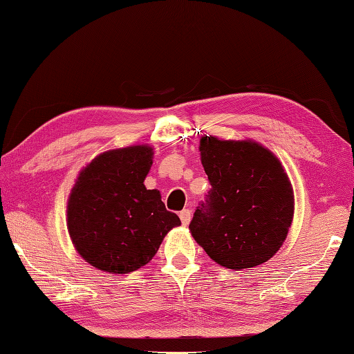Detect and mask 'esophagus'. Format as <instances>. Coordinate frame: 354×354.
Here are the masks:
<instances>
[{
	"mask_svg": "<svg viewBox=\"0 0 354 354\" xmlns=\"http://www.w3.org/2000/svg\"><path fill=\"white\" fill-rule=\"evenodd\" d=\"M179 218H181V221L184 226H187V224L190 223V218H192V212L189 209H184L179 212Z\"/></svg>",
	"mask_w": 354,
	"mask_h": 354,
	"instance_id": "esophagus-1",
	"label": "esophagus"
}]
</instances>
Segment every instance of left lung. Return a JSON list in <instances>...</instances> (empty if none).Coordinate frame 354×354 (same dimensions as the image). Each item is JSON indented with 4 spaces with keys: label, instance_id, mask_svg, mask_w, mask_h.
Here are the masks:
<instances>
[{
    "label": "left lung",
    "instance_id": "obj_1",
    "mask_svg": "<svg viewBox=\"0 0 354 354\" xmlns=\"http://www.w3.org/2000/svg\"><path fill=\"white\" fill-rule=\"evenodd\" d=\"M212 189L189 224L212 260L229 269L268 261L283 244L294 214L289 179L271 151L255 142L201 138Z\"/></svg>",
    "mask_w": 354,
    "mask_h": 354
}]
</instances>
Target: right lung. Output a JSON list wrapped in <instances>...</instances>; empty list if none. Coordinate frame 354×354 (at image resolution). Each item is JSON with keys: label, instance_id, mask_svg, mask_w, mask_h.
<instances>
[{"label": "right lung", "instance_id": "obj_1", "mask_svg": "<svg viewBox=\"0 0 354 354\" xmlns=\"http://www.w3.org/2000/svg\"><path fill=\"white\" fill-rule=\"evenodd\" d=\"M147 145L102 153L82 170L68 201V230L75 249L100 271L127 274L149 263L176 214L144 179L153 164Z\"/></svg>", "mask_w": 354, "mask_h": 354}]
</instances>
